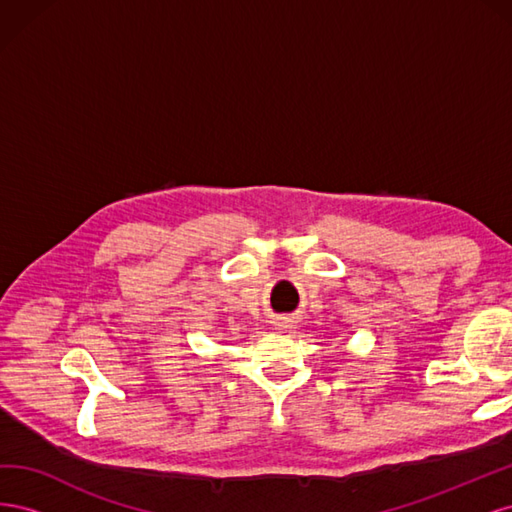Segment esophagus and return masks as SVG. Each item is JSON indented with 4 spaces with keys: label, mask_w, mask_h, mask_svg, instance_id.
I'll use <instances>...</instances> for the list:
<instances>
[{
    "label": "esophagus",
    "mask_w": 512,
    "mask_h": 512,
    "mask_svg": "<svg viewBox=\"0 0 512 512\" xmlns=\"http://www.w3.org/2000/svg\"><path fill=\"white\" fill-rule=\"evenodd\" d=\"M273 324H275L277 329H284V331H286V329H292V320H290V318H277Z\"/></svg>",
    "instance_id": "1"
}]
</instances>
